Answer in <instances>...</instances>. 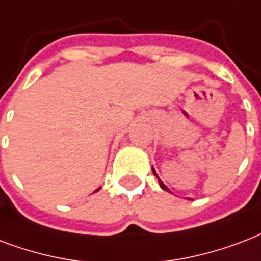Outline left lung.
<instances>
[{
  "instance_id": "1",
  "label": "left lung",
  "mask_w": 261,
  "mask_h": 261,
  "mask_svg": "<svg viewBox=\"0 0 261 261\" xmlns=\"http://www.w3.org/2000/svg\"><path fill=\"white\" fill-rule=\"evenodd\" d=\"M152 173H153V175H155V177H156V178H158V182H159V185H161V188H162L163 191L171 192V191H170V189H169V188H167V187H166V185H165V184H163V182H162V179L159 178V177H158V174H156V171H155V169H153V167H152Z\"/></svg>"
}]
</instances>
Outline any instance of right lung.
Here are the masks:
<instances>
[{"mask_svg":"<svg viewBox=\"0 0 261 261\" xmlns=\"http://www.w3.org/2000/svg\"><path fill=\"white\" fill-rule=\"evenodd\" d=\"M99 189H100V188H98V189H96V191H95V192H98V191H99Z\"/></svg>","mask_w":261,"mask_h":261,"instance_id":"obj_1","label":"right lung"}]
</instances>
